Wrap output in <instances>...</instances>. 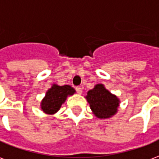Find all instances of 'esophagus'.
I'll list each match as a JSON object with an SVG mask.
<instances>
[{"label":"esophagus","mask_w":159,"mask_h":159,"mask_svg":"<svg viewBox=\"0 0 159 159\" xmlns=\"http://www.w3.org/2000/svg\"><path fill=\"white\" fill-rule=\"evenodd\" d=\"M76 91L78 92V94L81 95V94H82V88L80 87V86H78V87H76Z\"/></svg>","instance_id":"34e87169"}]
</instances>
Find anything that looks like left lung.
<instances>
[{
  "label": "left lung",
  "mask_w": 159,
  "mask_h": 159,
  "mask_svg": "<svg viewBox=\"0 0 159 159\" xmlns=\"http://www.w3.org/2000/svg\"><path fill=\"white\" fill-rule=\"evenodd\" d=\"M84 97L93 114L98 119H110L118 113L120 100L106 89L103 84H96Z\"/></svg>",
  "instance_id": "1"
}]
</instances>
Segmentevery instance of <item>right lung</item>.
I'll return each mask as SVG.
<instances>
[{"mask_svg": "<svg viewBox=\"0 0 159 159\" xmlns=\"http://www.w3.org/2000/svg\"><path fill=\"white\" fill-rule=\"evenodd\" d=\"M75 92V89L68 84L58 85L52 84L40 102V109L47 115H54L60 110L67 98L73 96Z\"/></svg>", "mask_w": 159, "mask_h": 159, "instance_id": "obj_1", "label": "right lung"}]
</instances>
